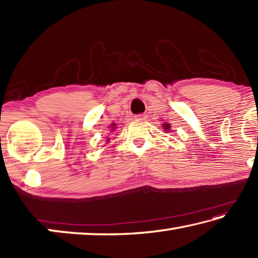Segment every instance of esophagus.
Segmentation results:
<instances>
[{
	"instance_id": "esophagus-1",
	"label": "esophagus",
	"mask_w": 258,
	"mask_h": 258,
	"mask_svg": "<svg viewBox=\"0 0 258 258\" xmlns=\"http://www.w3.org/2000/svg\"><path fill=\"white\" fill-rule=\"evenodd\" d=\"M147 118L148 117L146 113H139V115L135 116V119H138V120H146Z\"/></svg>"
}]
</instances>
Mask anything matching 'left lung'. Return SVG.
Masks as SVG:
<instances>
[{
	"label": "left lung",
	"mask_w": 258,
	"mask_h": 258,
	"mask_svg": "<svg viewBox=\"0 0 258 258\" xmlns=\"http://www.w3.org/2000/svg\"><path fill=\"white\" fill-rule=\"evenodd\" d=\"M164 127H166V128H168V127H169V126H167V124H166V125L164 126Z\"/></svg>",
	"instance_id": "1"
}]
</instances>
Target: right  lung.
<instances>
[{
  "instance_id": "right-lung-1",
  "label": "right lung",
  "mask_w": 258,
  "mask_h": 258,
  "mask_svg": "<svg viewBox=\"0 0 258 258\" xmlns=\"http://www.w3.org/2000/svg\"><path fill=\"white\" fill-rule=\"evenodd\" d=\"M111 127H112V128H113V127H115V124H112V125H111ZM108 140H109V139H108Z\"/></svg>"
}]
</instances>
